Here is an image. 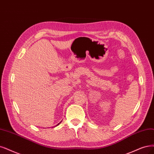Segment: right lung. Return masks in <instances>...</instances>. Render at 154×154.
Wrapping results in <instances>:
<instances>
[{
	"instance_id": "1",
	"label": "right lung",
	"mask_w": 154,
	"mask_h": 154,
	"mask_svg": "<svg viewBox=\"0 0 154 154\" xmlns=\"http://www.w3.org/2000/svg\"><path fill=\"white\" fill-rule=\"evenodd\" d=\"M61 122H60V123H59V124H57V125H56V126H58V125H59V124H60V123H61Z\"/></svg>"
}]
</instances>
